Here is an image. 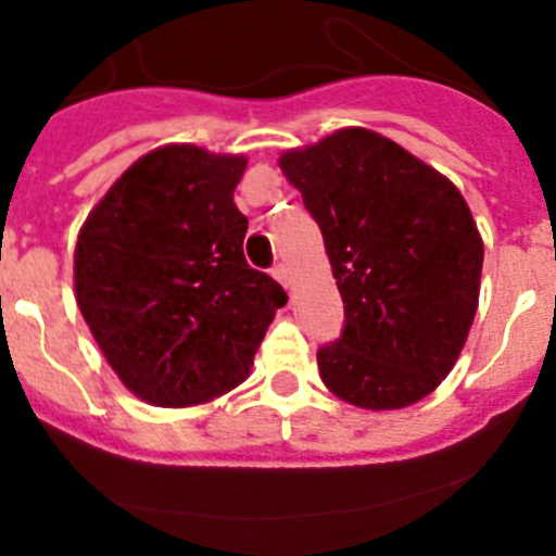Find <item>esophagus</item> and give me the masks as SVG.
Segmentation results:
<instances>
[{
	"mask_svg": "<svg viewBox=\"0 0 556 556\" xmlns=\"http://www.w3.org/2000/svg\"><path fill=\"white\" fill-rule=\"evenodd\" d=\"M273 275H275V281H281V283H283V289L292 287V269H289L287 264H275Z\"/></svg>",
	"mask_w": 556,
	"mask_h": 556,
	"instance_id": "1",
	"label": "esophagus"
}]
</instances>
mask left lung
Returning a JSON list of instances; mask_svg holds the SVG:
<instances>
[{
	"label": "left lung",
	"mask_w": 556,
	"mask_h": 556,
	"mask_svg": "<svg viewBox=\"0 0 556 556\" xmlns=\"http://www.w3.org/2000/svg\"><path fill=\"white\" fill-rule=\"evenodd\" d=\"M325 239L344 300L323 383L366 410L425 400L477 314L482 237L460 190L378 131L350 126L278 160Z\"/></svg>",
	"instance_id": "obj_1"
}]
</instances>
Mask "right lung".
<instances>
[{
    "mask_svg": "<svg viewBox=\"0 0 556 556\" xmlns=\"http://www.w3.org/2000/svg\"><path fill=\"white\" fill-rule=\"evenodd\" d=\"M244 156L176 142L140 156L81 226L79 312L124 386L160 407L237 389L287 303L244 262L248 217L233 203Z\"/></svg>",
    "mask_w": 556,
    "mask_h": 556,
    "instance_id": "obj_1",
    "label": "right lung"
}]
</instances>
